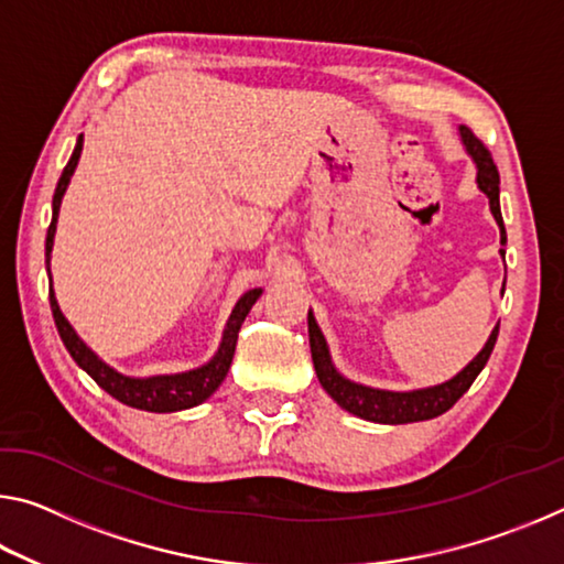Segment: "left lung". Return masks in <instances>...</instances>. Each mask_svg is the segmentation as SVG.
Masks as SVG:
<instances>
[{
	"label": "left lung",
	"instance_id": "obj_1",
	"mask_svg": "<svg viewBox=\"0 0 564 564\" xmlns=\"http://www.w3.org/2000/svg\"><path fill=\"white\" fill-rule=\"evenodd\" d=\"M457 133H460V141L467 151V156L473 159L475 184L485 196H488L490 214L500 226V246H505L508 243V234H505V224L500 214L498 166L492 164L490 151L473 137L470 129L460 127ZM500 256L505 259V248H500ZM498 330L500 326H495L482 350L467 362L460 373L453 376L451 380H445V383L415 388V390H383V388H370V386L356 383V380L346 378L336 366H333L326 336H323L313 311H308L311 356H313V368H316V376L321 380L323 390H326V393L336 400L343 410H348V413L358 415L362 420H370V423H383V425L417 423V420H431V417L443 415L445 410H451L457 400L463 398V393H467V388L473 386V380L480 376V370L485 368V362H488L490 352L495 348V340H498Z\"/></svg>",
	"mask_w": 564,
	"mask_h": 564
}]
</instances>
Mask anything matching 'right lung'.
<instances>
[{
    "label": "right lung",
    "instance_id": "1",
    "mask_svg": "<svg viewBox=\"0 0 564 564\" xmlns=\"http://www.w3.org/2000/svg\"><path fill=\"white\" fill-rule=\"evenodd\" d=\"M82 147H84V133L76 137V147L72 151L69 164L64 166L59 184L54 188V198H52V224L50 231H46V246H44V259H46V273H50V303H52V316L56 323V330H59V338L69 350V356L76 360V366L97 380V386L107 390L111 398H117L119 403L137 408V410H149V413H176V410H188L202 405L204 400L212 398L216 393V388L224 383V378L231 368L234 360V350H236V340H238V330H241V323L246 321L248 311L253 308V303L261 299L263 289H253L246 291L238 303L234 305L231 316L226 321L221 343H218V350L214 352V358L204 362V366L184 370V373H166V376H127L119 373L117 368H111L109 362H104L97 352H94L87 343L79 338V333L72 328V323L66 321V316L56 303L54 295V285H52V248H54V234H56V221H59V208H62V198L69 188V181L74 176V169L79 164L82 156Z\"/></svg>",
    "mask_w": 564,
    "mask_h": 564
}]
</instances>
